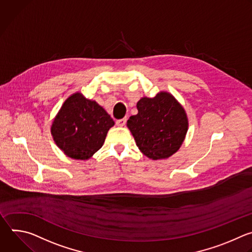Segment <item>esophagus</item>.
<instances>
[{"instance_id":"esophagus-1","label":"esophagus","mask_w":252,"mask_h":252,"mask_svg":"<svg viewBox=\"0 0 252 252\" xmlns=\"http://www.w3.org/2000/svg\"><path fill=\"white\" fill-rule=\"evenodd\" d=\"M126 122H127V118L118 119V120H116V125H117V126H120V127H122V126H124V125L126 124Z\"/></svg>"}]
</instances>
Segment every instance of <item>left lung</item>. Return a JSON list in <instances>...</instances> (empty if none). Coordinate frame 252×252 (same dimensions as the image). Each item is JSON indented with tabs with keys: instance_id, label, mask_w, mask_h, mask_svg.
Listing matches in <instances>:
<instances>
[{
	"instance_id": "1",
	"label": "left lung",
	"mask_w": 252,
	"mask_h": 252,
	"mask_svg": "<svg viewBox=\"0 0 252 252\" xmlns=\"http://www.w3.org/2000/svg\"><path fill=\"white\" fill-rule=\"evenodd\" d=\"M138 114L127 121L138 148L150 159H165L176 153L188 131L184 108L173 95L158 93L143 97L137 103Z\"/></svg>"
}]
</instances>
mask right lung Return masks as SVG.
I'll use <instances>...</instances> for the list:
<instances>
[{
  "mask_svg": "<svg viewBox=\"0 0 252 252\" xmlns=\"http://www.w3.org/2000/svg\"><path fill=\"white\" fill-rule=\"evenodd\" d=\"M113 125V119L101 106L75 93L65 100L55 118L52 134L66 156L87 160L102 147Z\"/></svg>",
  "mask_w": 252,
  "mask_h": 252,
  "instance_id": "right-lung-1",
  "label": "right lung"
}]
</instances>
